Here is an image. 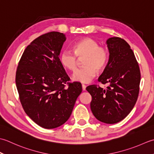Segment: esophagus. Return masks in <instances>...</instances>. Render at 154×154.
<instances>
[{
    "label": "esophagus",
    "instance_id": "1",
    "mask_svg": "<svg viewBox=\"0 0 154 154\" xmlns=\"http://www.w3.org/2000/svg\"><path fill=\"white\" fill-rule=\"evenodd\" d=\"M82 90L84 91V90H86V86L84 85V84H82Z\"/></svg>",
    "mask_w": 154,
    "mask_h": 154
}]
</instances>
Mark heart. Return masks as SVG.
<instances>
[{
  "label": "heart",
  "mask_w": 154,
  "mask_h": 154,
  "mask_svg": "<svg viewBox=\"0 0 154 154\" xmlns=\"http://www.w3.org/2000/svg\"><path fill=\"white\" fill-rule=\"evenodd\" d=\"M74 53L65 50L60 54V62L65 68L74 71L77 67L78 58H84V67L78 68L72 75L74 81L89 83L97 74V70H102L108 60V52L105 47L98 46V43L92 38H84L74 45Z\"/></svg>",
  "instance_id": "heart-1"
}]
</instances>
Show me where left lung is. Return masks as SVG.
Returning <instances> with one entry per match:
<instances>
[{
    "mask_svg": "<svg viewBox=\"0 0 154 154\" xmlns=\"http://www.w3.org/2000/svg\"><path fill=\"white\" fill-rule=\"evenodd\" d=\"M106 44L109 60L98 82L108 86L103 89L90 85L86 90L92 96L90 108L94 116L100 122L112 124L124 119L136 104L141 75L134 52L125 40L112 37Z\"/></svg>",
    "mask_w": 154,
    "mask_h": 154,
    "instance_id": "8db88e82",
    "label": "left lung"
}]
</instances>
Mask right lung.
Wrapping results in <instances>:
<instances>
[{
  "mask_svg": "<svg viewBox=\"0 0 154 154\" xmlns=\"http://www.w3.org/2000/svg\"><path fill=\"white\" fill-rule=\"evenodd\" d=\"M65 34L48 32L24 50L16 72V85L24 112L46 129L60 126L70 118L82 84L70 78L59 58ZM67 83L68 87L65 88Z\"/></svg>",
  "mask_w": 154,
  "mask_h": 154,
  "instance_id": "1",
  "label": "right lung"
}]
</instances>
